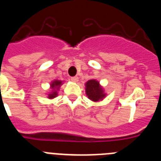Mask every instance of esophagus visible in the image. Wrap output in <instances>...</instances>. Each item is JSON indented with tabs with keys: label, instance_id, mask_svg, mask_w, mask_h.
<instances>
[{
	"label": "esophagus",
	"instance_id": "obj_1",
	"mask_svg": "<svg viewBox=\"0 0 161 161\" xmlns=\"http://www.w3.org/2000/svg\"><path fill=\"white\" fill-rule=\"evenodd\" d=\"M78 80H79L78 76H73V77L71 78V80H72V82H77Z\"/></svg>",
	"mask_w": 161,
	"mask_h": 161
}]
</instances>
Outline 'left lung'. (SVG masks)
Instances as JSON below:
<instances>
[{"instance_id": "obj_1", "label": "left lung", "mask_w": 161, "mask_h": 161, "mask_svg": "<svg viewBox=\"0 0 161 161\" xmlns=\"http://www.w3.org/2000/svg\"><path fill=\"white\" fill-rule=\"evenodd\" d=\"M85 86H86L85 88L86 95L93 102L102 100L106 97L103 89L99 85V82L96 80H89V81L86 82Z\"/></svg>"}]
</instances>
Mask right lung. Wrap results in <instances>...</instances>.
Listing matches in <instances>:
<instances>
[{"mask_svg": "<svg viewBox=\"0 0 161 161\" xmlns=\"http://www.w3.org/2000/svg\"><path fill=\"white\" fill-rule=\"evenodd\" d=\"M61 85H62V81L61 80H55L52 82V84H51V88H52V90L48 94V98L52 99V98L55 97L57 96V90L59 89Z\"/></svg>", "mask_w": 161, "mask_h": 161, "instance_id": "add662e5", "label": "right lung"}]
</instances>
